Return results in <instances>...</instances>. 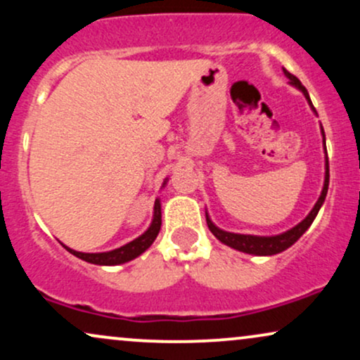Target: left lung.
I'll list each match as a JSON object with an SVG mask.
<instances>
[{"instance_id": "obj_1", "label": "left lung", "mask_w": 360, "mask_h": 360, "mask_svg": "<svg viewBox=\"0 0 360 360\" xmlns=\"http://www.w3.org/2000/svg\"><path fill=\"white\" fill-rule=\"evenodd\" d=\"M283 72H284V76H286L289 79V84L295 86L296 89H300L301 93L304 94L308 105L311 106L313 113L316 115V110L313 108L311 100H309V94H308L307 88L301 84L298 77L292 76V74L288 72L286 69H283ZM320 130H321V137H323V148H325V181H323V189H321L320 198H318V201L315 203V206L311 208V212L307 214V218H304V220H301L298 225H295L292 229L286 230V232H283L279 235H271V237H266V235H245V233L226 232V230L218 229V226L212 221L210 214L206 213V223H208V229L212 230V233L218 238V240H220L221 243H225V245L232 247V249H235V250L245 252V254H250V255H276V254H279V252H284L286 249H289V247H291L295 242H298V238L304 232H307V230L309 229V225H311L313 220L316 218V214H318V212H320L321 205L325 203L326 193H328V181H330L328 157H326L325 131H323V127H321V125H320Z\"/></svg>"}]
</instances>
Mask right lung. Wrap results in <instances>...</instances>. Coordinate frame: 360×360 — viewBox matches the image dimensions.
Masks as SVG:
<instances>
[{"mask_svg": "<svg viewBox=\"0 0 360 360\" xmlns=\"http://www.w3.org/2000/svg\"><path fill=\"white\" fill-rule=\"evenodd\" d=\"M167 181L169 179L164 181L162 188L167 184ZM160 225H162V213H160V198H157L154 203V214H152L150 225H148L146 232L140 235V237L135 238V240L128 242L125 245L108 252H77L71 249V247L64 245V243H62V245L71 252L72 255H76V257L86 260V262L89 264H96V266H118V264L130 262V260L137 259L139 255H142L143 252L154 243L157 235H159Z\"/></svg>", "mask_w": 360, "mask_h": 360, "instance_id": "1", "label": "right lung"}]
</instances>
